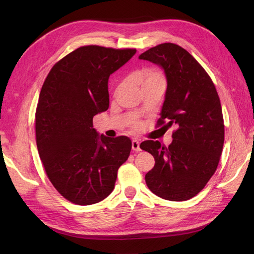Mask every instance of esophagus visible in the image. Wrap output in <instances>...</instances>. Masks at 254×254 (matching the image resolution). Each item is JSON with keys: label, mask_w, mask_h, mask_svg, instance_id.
<instances>
[{"label": "esophagus", "mask_w": 254, "mask_h": 254, "mask_svg": "<svg viewBox=\"0 0 254 254\" xmlns=\"http://www.w3.org/2000/svg\"><path fill=\"white\" fill-rule=\"evenodd\" d=\"M131 147H132V150H133V151H141V148H140V141L132 140V142H131Z\"/></svg>", "instance_id": "1"}]
</instances>
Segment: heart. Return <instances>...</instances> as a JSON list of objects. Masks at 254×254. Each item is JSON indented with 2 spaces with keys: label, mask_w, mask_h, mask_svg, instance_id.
<instances>
[{
  "label": "heart",
  "mask_w": 254,
  "mask_h": 254,
  "mask_svg": "<svg viewBox=\"0 0 254 254\" xmlns=\"http://www.w3.org/2000/svg\"><path fill=\"white\" fill-rule=\"evenodd\" d=\"M137 80L141 82V86H151V84H165L163 74L156 68H145L137 74ZM122 87V86H121Z\"/></svg>",
  "instance_id": "1"
}]
</instances>
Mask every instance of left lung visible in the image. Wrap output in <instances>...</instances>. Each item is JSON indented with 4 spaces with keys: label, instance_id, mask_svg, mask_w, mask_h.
I'll list each match as a JSON object with an SVG mask.
<instances>
[{
    "label": "left lung",
    "instance_id": "1",
    "mask_svg": "<svg viewBox=\"0 0 254 254\" xmlns=\"http://www.w3.org/2000/svg\"><path fill=\"white\" fill-rule=\"evenodd\" d=\"M164 71L167 88L158 125L177 126L168 147L144 141L140 147L155 158L145 175L148 189L171 201L196 196L216 171L225 141V126L217 91L210 76L190 54L174 43L144 52Z\"/></svg>",
    "mask_w": 254,
    "mask_h": 254
}]
</instances>
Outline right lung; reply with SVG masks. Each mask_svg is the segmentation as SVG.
Returning a JSON list of instances; mask_svg holds the SVG:
<instances>
[{
  "label": "right lung",
  "instance_id": "right-lung-1",
  "mask_svg": "<svg viewBox=\"0 0 254 254\" xmlns=\"http://www.w3.org/2000/svg\"><path fill=\"white\" fill-rule=\"evenodd\" d=\"M135 53L81 47L58 61L42 86L36 110L38 152L53 186L75 204L108 197L129 157V137L99 134L93 117L109 108L110 75Z\"/></svg>",
  "mask_w": 254,
  "mask_h": 254
}]
</instances>
